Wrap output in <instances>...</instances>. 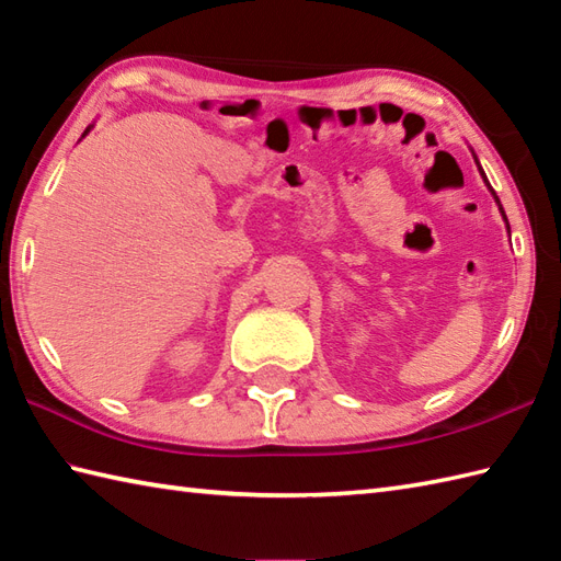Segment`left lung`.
Returning a JSON list of instances; mask_svg holds the SVG:
<instances>
[{
    "mask_svg": "<svg viewBox=\"0 0 561 561\" xmlns=\"http://www.w3.org/2000/svg\"><path fill=\"white\" fill-rule=\"evenodd\" d=\"M472 153V158H476V165H478V170H480V175H482V180H484V184H488V190L492 192V196H494V202H496V206H500V214H502V218H504V222H506V230H508V220H506V214H504V208H502V204H500V196L494 194V190L490 186V182H488V175H484V170L480 168V160H478V156H476V151H470Z\"/></svg>",
    "mask_w": 561,
    "mask_h": 561,
    "instance_id": "left-lung-1",
    "label": "left lung"
}]
</instances>
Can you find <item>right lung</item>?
<instances>
[{
  "instance_id": "right-lung-1",
  "label": "right lung",
  "mask_w": 561,
  "mask_h": 561,
  "mask_svg": "<svg viewBox=\"0 0 561 561\" xmlns=\"http://www.w3.org/2000/svg\"><path fill=\"white\" fill-rule=\"evenodd\" d=\"M93 127H95V124H89V127H85V131L81 134V139H85V136H89V134H91V129H93ZM81 139H79V141H81Z\"/></svg>"
}]
</instances>
